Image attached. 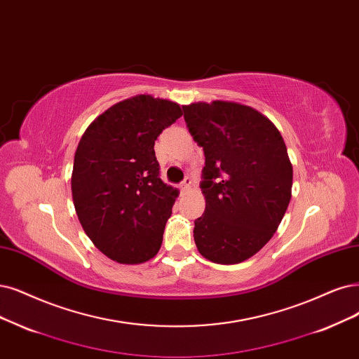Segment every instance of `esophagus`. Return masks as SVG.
Returning <instances> with one entry per match:
<instances>
[{
  "label": "esophagus",
  "mask_w": 359,
  "mask_h": 359,
  "mask_svg": "<svg viewBox=\"0 0 359 359\" xmlns=\"http://www.w3.org/2000/svg\"><path fill=\"white\" fill-rule=\"evenodd\" d=\"M191 183H192V180H191L189 177H184V180L179 184V188H180L182 191H187V189L191 187Z\"/></svg>",
  "instance_id": "obj_1"
}]
</instances>
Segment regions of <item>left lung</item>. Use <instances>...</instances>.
<instances>
[{
  "mask_svg": "<svg viewBox=\"0 0 359 359\" xmlns=\"http://www.w3.org/2000/svg\"><path fill=\"white\" fill-rule=\"evenodd\" d=\"M183 118L205 155L196 248L215 263H241L271 240L287 211L293 167L284 139L266 116L233 102L183 106Z\"/></svg>",
  "mask_w": 359,
  "mask_h": 359,
  "instance_id": "8db88e82",
  "label": "left lung"
}]
</instances>
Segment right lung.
Listing matches in <instances>:
<instances>
[{
	"mask_svg": "<svg viewBox=\"0 0 359 359\" xmlns=\"http://www.w3.org/2000/svg\"><path fill=\"white\" fill-rule=\"evenodd\" d=\"M180 116L177 103L140 95L99 115L78 143L76 216L93 244L118 263H143L163 244L177 191L159 177L154 144Z\"/></svg>",
	"mask_w": 359,
	"mask_h": 359,
	"instance_id": "add662e5",
	"label": "right lung"
}]
</instances>
